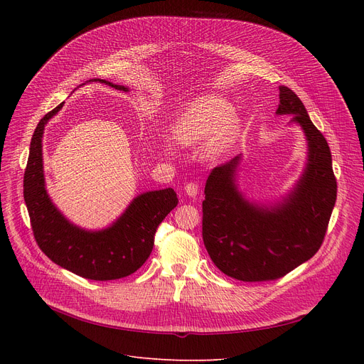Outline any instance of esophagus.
I'll return each mask as SVG.
<instances>
[{
    "label": "esophagus",
    "instance_id": "1",
    "mask_svg": "<svg viewBox=\"0 0 364 364\" xmlns=\"http://www.w3.org/2000/svg\"><path fill=\"white\" fill-rule=\"evenodd\" d=\"M184 193H186L187 196H190V198H196V195L199 193V184H196V183H188V184H186Z\"/></svg>",
    "mask_w": 364,
    "mask_h": 364
}]
</instances>
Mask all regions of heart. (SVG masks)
Wrapping results in <instances>:
<instances>
[{"label":"heart","mask_w":364,"mask_h":364,"mask_svg":"<svg viewBox=\"0 0 364 364\" xmlns=\"http://www.w3.org/2000/svg\"><path fill=\"white\" fill-rule=\"evenodd\" d=\"M240 121L232 105L218 95H206L190 105L172 125V136L180 146H195L205 140L206 155L218 158L237 139Z\"/></svg>","instance_id":"obj_1"}]
</instances>
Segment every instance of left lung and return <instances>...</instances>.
I'll return each instance as SVG.
<instances>
[{
  "mask_svg": "<svg viewBox=\"0 0 364 364\" xmlns=\"http://www.w3.org/2000/svg\"><path fill=\"white\" fill-rule=\"evenodd\" d=\"M276 114H292L307 141V162L288 193L274 202L245 196L237 184L242 155L214 168L205 184L202 237L218 269L243 282L273 280L309 261L321 246L336 200V178L326 139L288 87Z\"/></svg>",
  "mask_w": 364,
  "mask_h": 364,
  "instance_id": "1",
  "label": "left lung"
}]
</instances>
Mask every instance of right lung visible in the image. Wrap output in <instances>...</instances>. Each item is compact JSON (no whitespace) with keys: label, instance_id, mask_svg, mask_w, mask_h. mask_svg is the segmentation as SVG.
<instances>
[{"label":"right lung","instance_id":"right-lung-1","mask_svg":"<svg viewBox=\"0 0 364 364\" xmlns=\"http://www.w3.org/2000/svg\"><path fill=\"white\" fill-rule=\"evenodd\" d=\"M87 82L129 91L128 87L106 80ZM63 105L65 102L46 114L31 140L23 198L35 240L53 262L81 277L102 282L127 277L137 272L149 258L158 225L178 203L177 193L172 188L140 193L117 220L100 230H87L68 220L47 192L43 161L46 125Z\"/></svg>","mask_w":364,"mask_h":364}]
</instances>
